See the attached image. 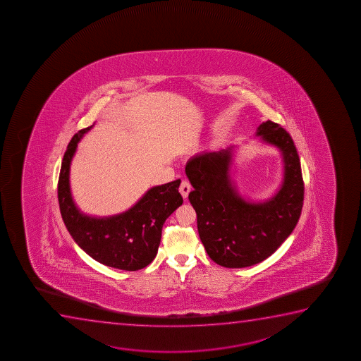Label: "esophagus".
Segmentation results:
<instances>
[{"label":"esophagus","mask_w":361,"mask_h":361,"mask_svg":"<svg viewBox=\"0 0 361 361\" xmlns=\"http://www.w3.org/2000/svg\"><path fill=\"white\" fill-rule=\"evenodd\" d=\"M191 183H188V181H183L181 183V185H180V188H178V191H180V193L183 195V200H187V197H188V193L191 192Z\"/></svg>","instance_id":"obj_1"}]
</instances>
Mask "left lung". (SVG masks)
<instances>
[{
	"instance_id": "1",
	"label": "left lung",
	"mask_w": 361,
	"mask_h": 361,
	"mask_svg": "<svg viewBox=\"0 0 361 361\" xmlns=\"http://www.w3.org/2000/svg\"><path fill=\"white\" fill-rule=\"evenodd\" d=\"M276 146L284 161V178L276 195L250 202L239 195L231 178L234 146L195 154L187 161L193 191L188 200L197 212L200 240L209 257L226 268H244L262 262L296 227L305 197L301 163L293 137L271 121L256 132Z\"/></svg>"
}]
</instances>
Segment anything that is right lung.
<instances>
[{
	"mask_svg": "<svg viewBox=\"0 0 361 361\" xmlns=\"http://www.w3.org/2000/svg\"><path fill=\"white\" fill-rule=\"evenodd\" d=\"M92 127L73 135L63 158L58 181L61 217L77 245L92 259L122 271H139L156 257L164 222L183 203L178 193L181 181L149 188L132 208L114 216L85 215L73 202L70 166L77 144Z\"/></svg>",
	"mask_w": 361,
	"mask_h": 361,
	"instance_id": "add662e5",
	"label": "right lung"
}]
</instances>
